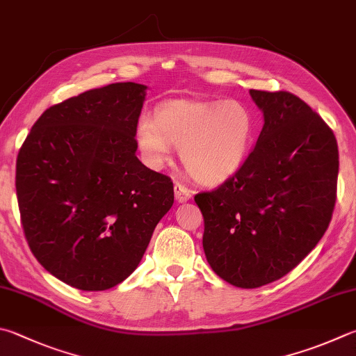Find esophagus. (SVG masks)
Segmentation results:
<instances>
[{"mask_svg": "<svg viewBox=\"0 0 356 356\" xmlns=\"http://www.w3.org/2000/svg\"><path fill=\"white\" fill-rule=\"evenodd\" d=\"M174 196H176V200L177 202H186V200L191 199V191L186 188L185 185L182 184H176L174 185Z\"/></svg>", "mask_w": 356, "mask_h": 356, "instance_id": "34e87169", "label": "esophagus"}]
</instances>
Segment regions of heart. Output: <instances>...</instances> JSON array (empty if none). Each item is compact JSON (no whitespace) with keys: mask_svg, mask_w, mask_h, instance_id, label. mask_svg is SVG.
I'll return each instance as SVG.
<instances>
[{"mask_svg":"<svg viewBox=\"0 0 356 356\" xmlns=\"http://www.w3.org/2000/svg\"><path fill=\"white\" fill-rule=\"evenodd\" d=\"M255 116L240 101L174 99L160 104L154 118L135 127V145L145 163L160 170L180 147V159L199 184L219 185L236 176L255 138Z\"/></svg>","mask_w":356,"mask_h":356,"instance_id":"b5f03b06","label":"heart"}]
</instances>
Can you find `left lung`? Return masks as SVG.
I'll list each match as a JSON object with an SVG mask.
<instances>
[{
    "mask_svg": "<svg viewBox=\"0 0 356 356\" xmlns=\"http://www.w3.org/2000/svg\"><path fill=\"white\" fill-rule=\"evenodd\" d=\"M264 124L241 171L195 196L211 269L238 288L293 270L324 236L336 202L334 134L289 92L250 90Z\"/></svg>",
    "mask_w": 356,
    "mask_h": 356,
    "instance_id": "left-lung-1",
    "label": "left lung"
}]
</instances>
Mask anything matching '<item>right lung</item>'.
Segmentation results:
<instances>
[{
    "label": "right lung",
    "instance_id": "right-lung-1",
    "mask_svg": "<svg viewBox=\"0 0 356 356\" xmlns=\"http://www.w3.org/2000/svg\"><path fill=\"white\" fill-rule=\"evenodd\" d=\"M146 86L118 82L47 108L17 157L24 236L67 285L104 291L141 261L174 202L171 179L135 156Z\"/></svg>",
    "mask_w": 356,
    "mask_h": 356
}]
</instances>
